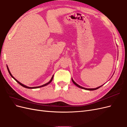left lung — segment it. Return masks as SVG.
Returning a JSON list of instances; mask_svg holds the SVG:
<instances>
[{
  "mask_svg": "<svg viewBox=\"0 0 127 127\" xmlns=\"http://www.w3.org/2000/svg\"><path fill=\"white\" fill-rule=\"evenodd\" d=\"M72 81L73 83H74L76 86H77L78 87H79V88H82V89H84V90H88V91H93V90H96L98 89V88H99V87H101V86H102L103 85H102V86H101L98 87H97V88H84V87H82V86H79V85H78V84H76V83L74 81V80H73L72 79Z\"/></svg>",
  "mask_w": 127,
  "mask_h": 127,
  "instance_id": "left-lung-1",
  "label": "left lung"
}]
</instances>
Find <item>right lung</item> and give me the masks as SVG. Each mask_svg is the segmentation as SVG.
<instances>
[{"mask_svg":"<svg viewBox=\"0 0 127 127\" xmlns=\"http://www.w3.org/2000/svg\"><path fill=\"white\" fill-rule=\"evenodd\" d=\"M7 69H8V72H9V74H10V75L12 77L16 80V81L20 84V85H21L22 86H23V87H25V88H30V89H32V88H40V87H43V86H46V85H48L49 84H50V83L51 82H52V79H53V76L52 77V78H51V80H50V81L48 82V83H46V84H44V85H42V86H37V87H28V86H25V85H23V84H22V83H21L20 82H19L17 80H16V79H15L14 77L12 76V75L11 74V73H10V71H9V69H8V67H7Z\"/></svg>","mask_w":127,"mask_h":127,"instance_id":"right-lung-1","label":"right lung"}]
</instances>
